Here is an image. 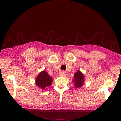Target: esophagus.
Returning <instances> with one entry per match:
<instances>
[{
	"instance_id": "obj_1",
	"label": "esophagus",
	"mask_w": 121,
	"mask_h": 121,
	"mask_svg": "<svg viewBox=\"0 0 121 121\" xmlns=\"http://www.w3.org/2000/svg\"><path fill=\"white\" fill-rule=\"evenodd\" d=\"M59 75H60V76H62V77H64L65 76V72L64 71H61L60 72V74H59Z\"/></svg>"
}]
</instances>
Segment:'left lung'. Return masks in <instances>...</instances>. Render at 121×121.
<instances>
[{"label":"left lung","instance_id":"left-lung-1","mask_svg":"<svg viewBox=\"0 0 121 121\" xmlns=\"http://www.w3.org/2000/svg\"><path fill=\"white\" fill-rule=\"evenodd\" d=\"M74 79H72V81L74 83V85L76 88H81L84 84L85 76L84 74L78 70L74 74Z\"/></svg>","mask_w":121,"mask_h":121}]
</instances>
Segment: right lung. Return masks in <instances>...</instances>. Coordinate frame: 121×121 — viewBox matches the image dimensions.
<instances>
[{
    "mask_svg": "<svg viewBox=\"0 0 121 121\" xmlns=\"http://www.w3.org/2000/svg\"><path fill=\"white\" fill-rule=\"evenodd\" d=\"M52 82L53 79L45 71L40 72L35 80L36 85L42 90H44L47 87L50 86Z\"/></svg>",
    "mask_w": 121,
    "mask_h": 121,
    "instance_id": "obj_1",
    "label": "right lung"
}]
</instances>
